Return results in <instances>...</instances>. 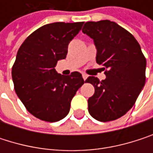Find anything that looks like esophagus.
<instances>
[{"label": "esophagus", "instance_id": "obj_1", "mask_svg": "<svg viewBox=\"0 0 153 153\" xmlns=\"http://www.w3.org/2000/svg\"><path fill=\"white\" fill-rule=\"evenodd\" d=\"M82 78H83V79H84V80H86V79H87V78H88V74H82Z\"/></svg>", "mask_w": 153, "mask_h": 153}]
</instances>
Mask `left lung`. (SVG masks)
Returning a JSON list of instances; mask_svg holds the SVG:
<instances>
[{"label":"left lung","mask_w":153,"mask_h":153,"mask_svg":"<svg viewBox=\"0 0 153 153\" xmlns=\"http://www.w3.org/2000/svg\"><path fill=\"white\" fill-rule=\"evenodd\" d=\"M82 32L94 40L97 63L107 69L102 81L86 79L95 88L88 112L99 121L117 120L133 107L145 84L146 59L135 37L115 22H87Z\"/></svg>","instance_id":"8db88e82"}]
</instances>
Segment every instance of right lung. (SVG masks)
I'll return each mask as SVG.
<instances>
[{
  "instance_id": "1",
  "label": "right lung",
  "mask_w": 153,
  "mask_h": 153,
  "mask_svg": "<svg viewBox=\"0 0 153 153\" xmlns=\"http://www.w3.org/2000/svg\"><path fill=\"white\" fill-rule=\"evenodd\" d=\"M84 22L48 24L31 33L20 46L12 67L16 93L34 117L56 122L69 112L71 101L84 79L79 72L61 75L55 70L65 59L70 42Z\"/></svg>"
}]
</instances>
